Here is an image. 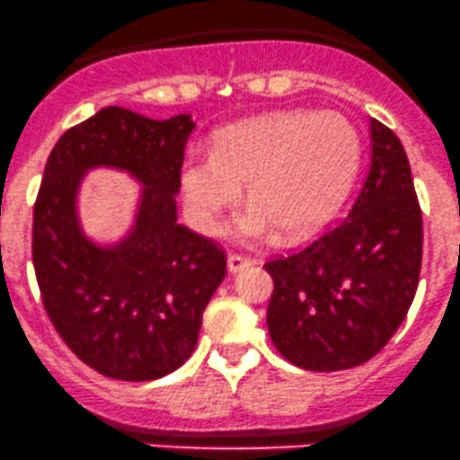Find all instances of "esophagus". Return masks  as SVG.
<instances>
[{"label":"esophagus","mask_w":460,"mask_h":460,"mask_svg":"<svg viewBox=\"0 0 460 460\" xmlns=\"http://www.w3.org/2000/svg\"><path fill=\"white\" fill-rule=\"evenodd\" d=\"M254 261L248 259V256H239V254H230L228 256V271L230 274H239V271L248 270Z\"/></svg>","instance_id":"obj_1"}]
</instances>
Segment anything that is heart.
Instances as JSON below:
<instances>
[{"instance_id":"1","label":"heart","mask_w":460,"mask_h":460,"mask_svg":"<svg viewBox=\"0 0 460 460\" xmlns=\"http://www.w3.org/2000/svg\"><path fill=\"white\" fill-rule=\"evenodd\" d=\"M359 164V136L338 111H276L215 133L210 155L180 169L192 226L219 234L248 184L250 206L234 224L245 243L314 230L342 204Z\"/></svg>"}]
</instances>
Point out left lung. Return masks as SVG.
<instances>
[{
    "instance_id": "8db88e82",
    "label": "left lung",
    "mask_w": 460,
    "mask_h": 460,
    "mask_svg": "<svg viewBox=\"0 0 460 460\" xmlns=\"http://www.w3.org/2000/svg\"><path fill=\"white\" fill-rule=\"evenodd\" d=\"M370 162L342 221L265 270L274 279L268 329L305 370H344L386 347L412 305L423 221L402 142L370 118Z\"/></svg>"
}]
</instances>
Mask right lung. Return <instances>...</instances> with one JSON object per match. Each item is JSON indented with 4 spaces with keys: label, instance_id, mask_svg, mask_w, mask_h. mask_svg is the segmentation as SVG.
<instances>
[{
    "label": "right lung",
    "instance_id": "1",
    "mask_svg": "<svg viewBox=\"0 0 460 460\" xmlns=\"http://www.w3.org/2000/svg\"><path fill=\"white\" fill-rule=\"evenodd\" d=\"M190 113L153 120L105 107L58 137L34 204L32 263L43 307L78 359L105 377L149 382L195 350L201 315L226 276V254L177 224ZM93 168L143 186L132 228L113 244L84 234L77 192Z\"/></svg>",
    "mask_w": 460,
    "mask_h": 460
}]
</instances>
